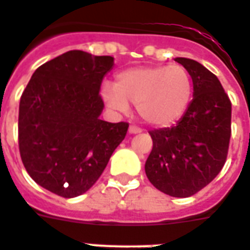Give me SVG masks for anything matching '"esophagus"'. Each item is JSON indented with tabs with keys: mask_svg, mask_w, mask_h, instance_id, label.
I'll return each instance as SVG.
<instances>
[{
	"mask_svg": "<svg viewBox=\"0 0 250 250\" xmlns=\"http://www.w3.org/2000/svg\"><path fill=\"white\" fill-rule=\"evenodd\" d=\"M128 132H130V134H140V132H142V130H140L139 127H136V125H130Z\"/></svg>",
	"mask_w": 250,
	"mask_h": 250,
	"instance_id": "1",
	"label": "esophagus"
}]
</instances>
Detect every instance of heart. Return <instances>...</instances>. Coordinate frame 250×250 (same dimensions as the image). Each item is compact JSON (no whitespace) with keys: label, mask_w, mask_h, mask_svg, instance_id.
<instances>
[{"label":"heart","mask_w":250,"mask_h":250,"mask_svg":"<svg viewBox=\"0 0 250 250\" xmlns=\"http://www.w3.org/2000/svg\"><path fill=\"white\" fill-rule=\"evenodd\" d=\"M102 95L111 108L125 112L131 103L146 123L164 127L186 112L192 97V79L179 64L130 68L116 75L115 87L104 86Z\"/></svg>","instance_id":"heart-1"}]
</instances>
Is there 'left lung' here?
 <instances>
[{
  "instance_id": "left-lung-1",
  "label": "left lung",
  "mask_w": 250,
  "mask_h": 250,
  "mask_svg": "<svg viewBox=\"0 0 250 250\" xmlns=\"http://www.w3.org/2000/svg\"><path fill=\"white\" fill-rule=\"evenodd\" d=\"M193 83V99L176 125L149 131L152 151L144 169L155 188L188 197L208 186L225 164L232 104L217 77L193 59L175 58Z\"/></svg>"
}]
</instances>
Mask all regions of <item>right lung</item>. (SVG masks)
I'll use <instances>...</instances> for the list:
<instances>
[{"mask_svg": "<svg viewBox=\"0 0 250 250\" xmlns=\"http://www.w3.org/2000/svg\"><path fill=\"white\" fill-rule=\"evenodd\" d=\"M110 55L70 50L37 68L22 92L18 144L23 166L41 187L62 197L87 192L125 139L128 123L102 120V81Z\"/></svg>", "mask_w": 250, "mask_h": 250, "instance_id": "1", "label": "right lung"}]
</instances>
